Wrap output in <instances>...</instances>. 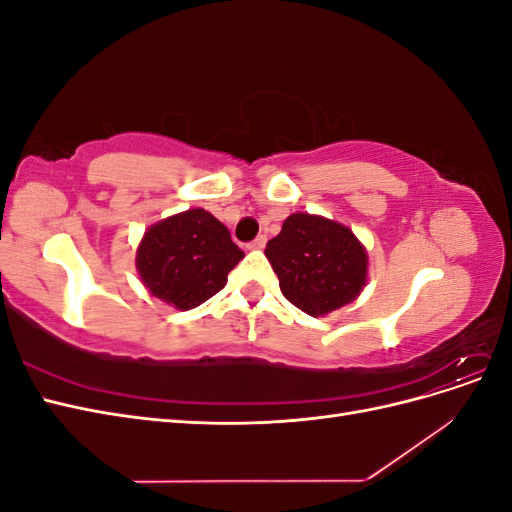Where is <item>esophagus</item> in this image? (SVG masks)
<instances>
[{"instance_id":"esophagus-1","label":"esophagus","mask_w":512,"mask_h":512,"mask_svg":"<svg viewBox=\"0 0 512 512\" xmlns=\"http://www.w3.org/2000/svg\"><path fill=\"white\" fill-rule=\"evenodd\" d=\"M267 245V237L265 235H258L252 243H250V250H262V247Z\"/></svg>"}]
</instances>
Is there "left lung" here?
<instances>
[{"label": "left lung", "mask_w": 512, "mask_h": 512, "mask_svg": "<svg viewBox=\"0 0 512 512\" xmlns=\"http://www.w3.org/2000/svg\"><path fill=\"white\" fill-rule=\"evenodd\" d=\"M265 254L284 297L314 318L352 303L367 284L365 245L352 228L322 215H288Z\"/></svg>", "instance_id": "8db88e82"}]
</instances>
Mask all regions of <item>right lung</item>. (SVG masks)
Returning a JSON list of instances; mask_svg holds the SVG:
<instances>
[{
    "label": "right lung",
    "instance_id": "add662e5",
    "mask_svg": "<svg viewBox=\"0 0 512 512\" xmlns=\"http://www.w3.org/2000/svg\"><path fill=\"white\" fill-rule=\"evenodd\" d=\"M243 250L205 209H188L151 224L136 247V271L151 297L188 312L220 292Z\"/></svg>",
    "mask_w": 512,
    "mask_h": 512
}]
</instances>
